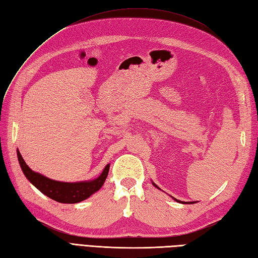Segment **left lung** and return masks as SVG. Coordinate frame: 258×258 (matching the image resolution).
I'll list each match as a JSON object with an SVG mask.
<instances>
[{"label": "left lung", "instance_id": "obj_1", "mask_svg": "<svg viewBox=\"0 0 258 258\" xmlns=\"http://www.w3.org/2000/svg\"><path fill=\"white\" fill-rule=\"evenodd\" d=\"M153 184H154V186H155V187H157V188H159V187H158V186L156 185V184H155L154 182H153ZM159 189H160V188H159ZM173 200H175L176 202H179V203H183V202H181V201H177V200H176V198H173ZM185 203H186V202H184V204H185ZM189 204H194V202H190Z\"/></svg>", "mask_w": 258, "mask_h": 258}]
</instances>
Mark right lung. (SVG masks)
Wrapping results in <instances>:
<instances>
[{"label": "right lung", "instance_id": "add662e5", "mask_svg": "<svg viewBox=\"0 0 258 258\" xmlns=\"http://www.w3.org/2000/svg\"><path fill=\"white\" fill-rule=\"evenodd\" d=\"M17 157L25 176L27 177L32 185H35L42 194L47 195L51 200L63 204H76L87 200L88 197H90L92 194L96 193L97 190L101 188L105 179H107L110 169V164H107L103 169L102 173L99 175L97 179L91 181L74 183L58 182L51 180L47 176L32 171L27 164H26L21 153H19L18 150Z\"/></svg>", "mask_w": 258, "mask_h": 258}]
</instances>
